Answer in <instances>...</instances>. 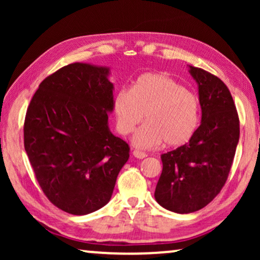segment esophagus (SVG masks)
<instances>
[{
	"label": "esophagus",
	"instance_id": "esophagus-1",
	"mask_svg": "<svg viewBox=\"0 0 260 260\" xmlns=\"http://www.w3.org/2000/svg\"><path fill=\"white\" fill-rule=\"evenodd\" d=\"M134 156L135 157H137V158H144V157H147V154H145V152H143V151H140V150H134Z\"/></svg>",
	"mask_w": 260,
	"mask_h": 260
}]
</instances>
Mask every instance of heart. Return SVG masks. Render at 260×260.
<instances>
[{"label":"heart","instance_id":"obj_1","mask_svg":"<svg viewBox=\"0 0 260 260\" xmlns=\"http://www.w3.org/2000/svg\"><path fill=\"white\" fill-rule=\"evenodd\" d=\"M117 130L129 135L144 118L134 144L152 149L163 142L180 147L193 137L200 122V105L195 94L165 73H144L129 90L117 92L113 99Z\"/></svg>","mask_w":260,"mask_h":260}]
</instances>
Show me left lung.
Instances as JSON below:
<instances>
[{
    "label": "left lung",
    "mask_w": 260,
    "mask_h": 260,
    "mask_svg": "<svg viewBox=\"0 0 260 260\" xmlns=\"http://www.w3.org/2000/svg\"><path fill=\"white\" fill-rule=\"evenodd\" d=\"M199 85L201 124L193 137L161 155L155 199L168 211L187 214L207 206L225 186L239 141V117L229 87L214 74L189 66Z\"/></svg>",
    "instance_id": "8db88e82"
}]
</instances>
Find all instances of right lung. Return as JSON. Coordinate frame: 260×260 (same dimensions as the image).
I'll return each instance as SVG.
<instances>
[{"label":"right lung","instance_id":"add662e5","mask_svg":"<svg viewBox=\"0 0 260 260\" xmlns=\"http://www.w3.org/2000/svg\"><path fill=\"white\" fill-rule=\"evenodd\" d=\"M109 69L74 62L39 85L23 125L24 149L39 186L63 212L85 215L111 199L130 147L109 130Z\"/></svg>","mask_w":260,"mask_h":260}]
</instances>
